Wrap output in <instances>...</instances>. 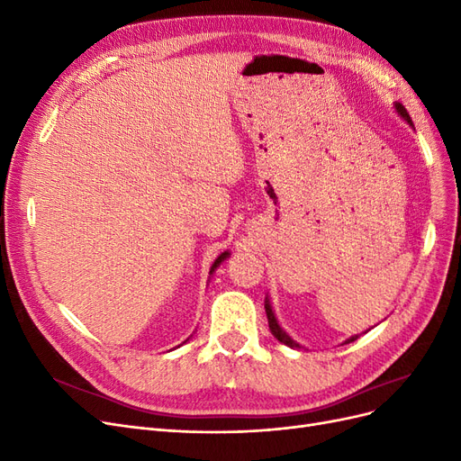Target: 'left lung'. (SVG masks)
Masks as SVG:
<instances>
[{
  "label": "left lung",
  "mask_w": 461,
  "mask_h": 461,
  "mask_svg": "<svg viewBox=\"0 0 461 461\" xmlns=\"http://www.w3.org/2000/svg\"><path fill=\"white\" fill-rule=\"evenodd\" d=\"M394 109H396V113L406 121L410 127H413V122H411V119H410V115H408V111H406V107H403L402 104H394ZM265 313H267V321H269V329H271V334L273 337L278 340V342H283V344H286L288 348H296V350H302L303 346H300L296 340H292L288 334H286V330H283V327L278 325V321H276V317H275V312H273V305H271V302H269V298H265ZM357 339V334L356 337H350L348 339L344 344H348V342H354Z\"/></svg>",
  "instance_id": "8db88e82"
}]
</instances>
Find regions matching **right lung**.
Here are the masks:
<instances>
[{"label": "right lung", "instance_id": "right-lung-1", "mask_svg": "<svg viewBox=\"0 0 461 461\" xmlns=\"http://www.w3.org/2000/svg\"><path fill=\"white\" fill-rule=\"evenodd\" d=\"M229 256H230V252H229V249H227V252H222V254H221V256H219V258H217V259L213 261V265H212V269H209V275H213V273H215V269L219 267V265H221L222 261H225V259H227ZM185 342H186V340H185Z\"/></svg>", "mask_w": 461, "mask_h": 461}]
</instances>
